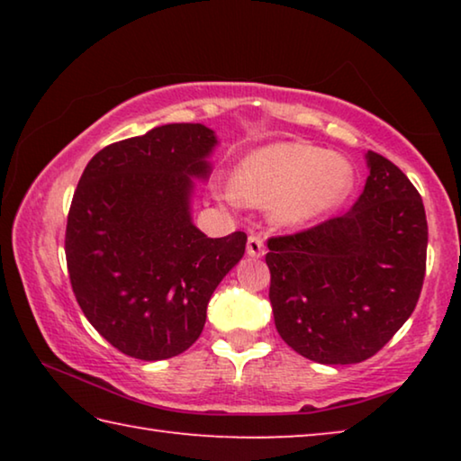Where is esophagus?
I'll use <instances>...</instances> for the list:
<instances>
[{
  "label": "esophagus",
  "instance_id": "1",
  "mask_svg": "<svg viewBox=\"0 0 461 461\" xmlns=\"http://www.w3.org/2000/svg\"><path fill=\"white\" fill-rule=\"evenodd\" d=\"M246 252L252 256V258H262V256H264V240L260 236H256V233H252V236L248 238Z\"/></svg>",
  "mask_w": 461,
  "mask_h": 461
}]
</instances>
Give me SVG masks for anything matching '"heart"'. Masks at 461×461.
<instances>
[{"label":"heart","instance_id":"obj_1","mask_svg":"<svg viewBox=\"0 0 461 461\" xmlns=\"http://www.w3.org/2000/svg\"><path fill=\"white\" fill-rule=\"evenodd\" d=\"M354 168L341 156L303 142H280L248 154L233 170L231 197L272 205L275 220L303 225L348 197Z\"/></svg>","mask_w":461,"mask_h":461}]
</instances>
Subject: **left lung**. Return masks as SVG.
<instances>
[{
  "mask_svg": "<svg viewBox=\"0 0 461 461\" xmlns=\"http://www.w3.org/2000/svg\"><path fill=\"white\" fill-rule=\"evenodd\" d=\"M354 207L268 238L270 303L288 346L319 364L378 354L417 307L427 264L423 199L407 175L368 150Z\"/></svg>",
  "mask_w": 461,
  "mask_h": 461,
  "instance_id": "1",
  "label": "left lung"
}]
</instances>
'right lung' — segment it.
<instances>
[{
	"label": "right lung",
	"instance_id": "1",
	"mask_svg": "<svg viewBox=\"0 0 461 461\" xmlns=\"http://www.w3.org/2000/svg\"><path fill=\"white\" fill-rule=\"evenodd\" d=\"M215 134L168 123L99 150L77 185L65 254L75 299L115 349L154 362L199 339L207 303L246 249V233L207 238L189 213Z\"/></svg>",
	"mask_w": 461,
	"mask_h": 461
}]
</instances>
